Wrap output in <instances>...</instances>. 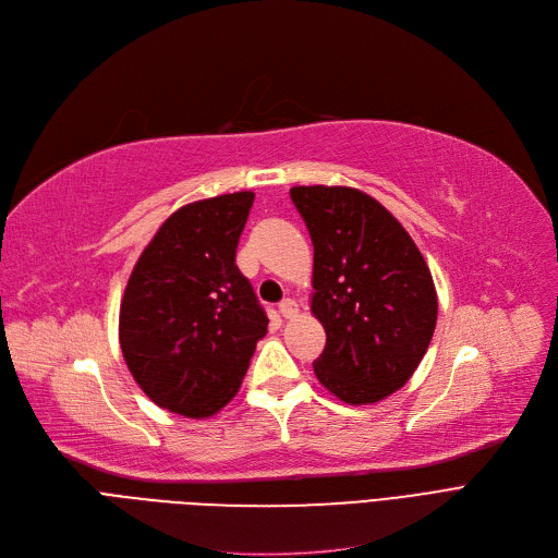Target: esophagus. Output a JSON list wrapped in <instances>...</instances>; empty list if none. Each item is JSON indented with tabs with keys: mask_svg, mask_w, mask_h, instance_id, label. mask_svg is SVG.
<instances>
[{
	"mask_svg": "<svg viewBox=\"0 0 558 558\" xmlns=\"http://www.w3.org/2000/svg\"><path fill=\"white\" fill-rule=\"evenodd\" d=\"M278 310L284 318H294L299 314V303L294 299H284V301H280Z\"/></svg>",
	"mask_w": 558,
	"mask_h": 558,
	"instance_id": "obj_1",
	"label": "esophagus"
}]
</instances>
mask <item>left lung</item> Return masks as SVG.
I'll return each mask as SVG.
<instances>
[{"instance_id":"8db88e82","label":"left lung","mask_w":558,"mask_h":558,"mask_svg":"<svg viewBox=\"0 0 558 558\" xmlns=\"http://www.w3.org/2000/svg\"><path fill=\"white\" fill-rule=\"evenodd\" d=\"M314 244L312 312L326 330L318 383L348 404L377 402L418 368L436 328V289L414 240L353 187H291Z\"/></svg>"}]
</instances>
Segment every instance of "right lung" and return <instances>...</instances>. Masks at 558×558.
Here are the masks:
<instances>
[{"label":"right lung","instance_id":"add662e5","mask_svg":"<svg viewBox=\"0 0 558 558\" xmlns=\"http://www.w3.org/2000/svg\"><path fill=\"white\" fill-rule=\"evenodd\" d=\"M253 192L185 205L135 264L120 307V343L158 407L205 418L240 391L267 312L234 264Z\"/></svg>","mask_w":558,"mask_h":558}]
</instances>
